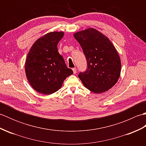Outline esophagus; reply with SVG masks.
Returning <instances> with one entry per match:
<instances>
[{
	"label": "esophagus",
	"instance_id": "esophagus-1",
	"mask_svg": "<svg viewBox=\"0 0 146 146\" xmlns=\"http://www.w3.org/2000/svg\"><path fill=\"white\" fill-rule=\"evenodd\" d=\"M73 73L74 74H76V68H73Z\"/></svg>",
	"mask_w": 146,
	"mask_h": 146
}]
</instances>
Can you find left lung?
<instances>
[{"label":"left lung","instance_id":"left-lung-1","mask_svg":"<svg viewBox=\"0 0 146 146\" xmlns=\"http://www.w3.org/2000/svg\"><path fill=\"white\" fill-rule=\"evenodd\" d=\"M73 36L87 62V69L78 75L83 85L95 94L108 90L120 75V59L115 46L107 37L94 28L77 32Z\"/></svg>","mask_w":146,"mask_h":146}]
</instances>
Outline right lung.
Returning a JSON list of instances; mask_svg holds the SVG:
<instances>
[{"mask_svg":"<svg viewBox=\"0 0 146 146\" xmlns=\"http://www.w3.org/2000/svg\"><path fill=\"white\" fill-rule=\"evenodd\" d=\"M63 32H51L41 37L33 44L27 54L25 71L32 87L39 93L49 95L57 92L64 80L72 75L57 45Z\"/></svg>","mask_w":146,"mask_h":146,"instance_id":"add662e5","label":"right lung"}]
</instances>
